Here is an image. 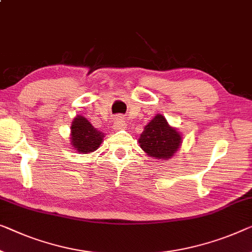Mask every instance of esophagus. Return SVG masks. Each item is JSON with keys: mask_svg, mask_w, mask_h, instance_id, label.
Returning <instances> with one entry per match:
<instances>
[{"mask_svg": "<svg viewBox=\"0 0 252 252\" xmlns=\"http://www.w3.org/2000/svg\"><path fill=\"white\" fill-rule=\"evenodd\" d=\"M126 123L125 120L122 119V116H118V118L115 119L113 129L114 130H121V129H126Z\"/></svg>", "mask_w": 252, "mask_h": 252, "instance_id": "34e87169", "label": "esophagus"}]
</instances>
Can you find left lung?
<instances>
[{
  "instance_id": "left-lung-1",
  "label": "left lung",
  "mask_w": 252,
  "mask_h": 252,
  "mask_svg": "<svg viewBox=\"0 0 252 252\" xmlns=\"http://www.w3.org/2000/svg\"><path fill=\"white\" fill-rule=\"evenodd\" d=\"M139 146L154 159H171L182 145V134L168 125L162 114H156L138 139Z\"/></svg>"
}]
</instances>
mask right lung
<instances>
[{"instance_id": "obj_1", "label": "right lung", "mask_w": 252, "mask_h": 252, "mask_svg": "<svg viewBox=\"0 0 252 252\" xmlns=\"http://www.w3.org/2000/svg\"><path fill=\"white\" fill-rule=\"evenodd\" d=\"M70 144L79 154H89L98 149L103 142L104 133L95 129L87 119L77 115L71 123Z\"/></svg>"}]
</instances>
